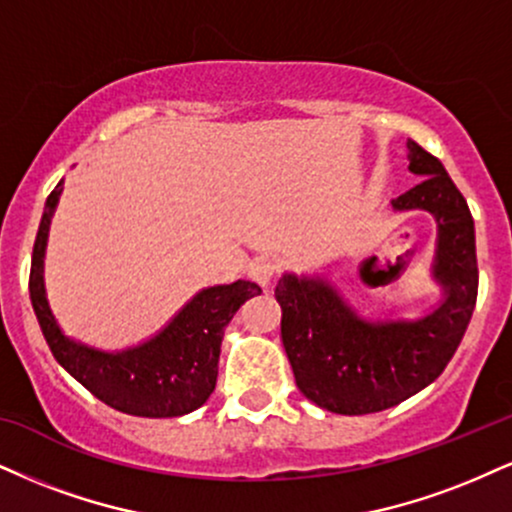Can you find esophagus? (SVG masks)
Listing matches in <instances>:
<instances>
[{"mask_svg": "<svg viewBox=\"0 0 512 512\" xmlns=\"http://www.w3.org/2000/svg\"><path fill=\"white\" fill-rule=\"evenodd\" d=\"M277 270H280V266H277L275 258L270 256H256L254 261L249 263V277L258 282V285H268V282L277 275Z\"/></svg>", "mask_w": 512, "mask_h": 512, "instance_id": "esophagus-1", "label": "esophagus"}]
</instances>
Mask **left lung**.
I'll list each match as a JSON object with an SVG mask.
<instances>
[{"label": "left lung", "mask_w": 512, "mask_h": 512, "mask_svg": "<svg viewBox=\"0 0 512 512\" xmlns=\"http://www.w3.org/2000/svg\"><path fill=\"white\" fill-rule=\"evenodd\" d=\"M410 170L420 182L396 197L399 211L425 208L439 223L434 275L444 287L437 311L418 323L370 325L320 280L285 275L275 287L280 334L296 387L315 406L368 415L418 394L444 372L477 304L475 220L437 156L410 142Z\"/></svg>", "instance_id": "8db88e82"}]
</instances>
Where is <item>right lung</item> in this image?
<instances>
[{"label":"right lung","instance_id":"add662e5","mask_svg":"<svg viewBox=\"0 0 512 512\" xmlns=\"http://www.w3.org/2000/svg\"><path fill=\"white\" fill-rule=\"evenodd\" d=\"M59 182L44 204L30 266V301L54 358L106 406L140 418H178L204 406L216 389L220 342L237 308L261 294L254 282L204 289L178 318L140 349L102 353L73 344L56 327L42 287V256L49 220L61 194Z\"/></svg>","mask_w":512,"mask_h":512}]
</instances>
